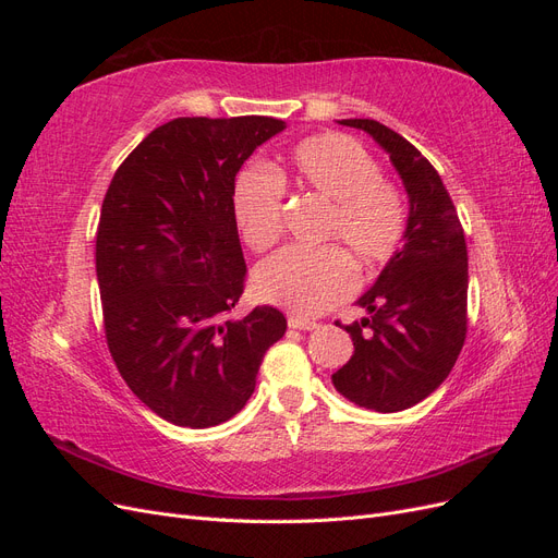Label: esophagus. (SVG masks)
<instances>
[{"label":"esophagus","mask_w":558,"mask_h":558,"mask_svg":"<svg viewBox=\"0 0 558 558\" xmlns=\"http://www.w3.org/2000/svg\"><path fill=\"white\" fill-rule=\"evenodd\" d=\"M289 328H293V330H316L318 324H316V320H312V318L291 314V316H289Z\"/></svg>","instance_id":"esophagus-1"}]
</instances>
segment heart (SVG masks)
<instances>
[{
  "label": "heart",
  "mask_w": 558,
  "mask_h": 558,
  "mask_svg": "<svg viewBox=\"0 0 558 558\" xmlns=\"http://www.w3.org/2000/svg\"><path fill=\"white\" fill-rule=\"evenodd\" d=\"M328 202L316 234L318 248H286L256 269V293L289 312L314 316L342 302L361 272H375L396 258L410 211L402 191L381 177L369 150L340 132H326L295 146L291 172L246 170L234 181L232 214L253 253H265L283 232V185Z\"/></svg>",
  "instance_id": "b5f03b06"
}]
</instances>
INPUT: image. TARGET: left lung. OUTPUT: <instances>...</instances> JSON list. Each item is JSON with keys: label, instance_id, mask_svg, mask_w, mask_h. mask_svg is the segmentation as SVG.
Segmentation results:
<instances>
[{"label": "left lung", "instance_id": "1", "mask_svg": "<svg viewBox=\"0 0 558 558\" xmlns=\"http://www.w3.org/2000/svg\"><path fill=\"white\" fill-rule=\"evenodd\" d=\"M365 130L391 156L410 195L404 246L359 305L369 316L342 326L353 356L332 375L347 400L365 410L400 412L428 398L459 359L468 332V246L453 202L435 167L398 132L369 118Z\"/></svg>", "mask_w": 558, "mask_h": 558}]
</instances>
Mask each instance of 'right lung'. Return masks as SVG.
Masks as SVG:
<instances>
[{"label": "right lung", "instance_id": "right-lung-1", "mask_svg": "<svg viewBox=\"0 0 558 558\" xmlns=\"http://www.w3.org/2000/svg\"><path fill=\"white\" fill-rule=\"evenodd\" d=\"M283 128L267 116L174 118L109 183L95 240L107 347L130 391L174 426L238 414L286 332L275 307L230 316L246 281L234 177Z\"/></svg>", "mask_w": 558, "mask_h": 558}]
</instances>
